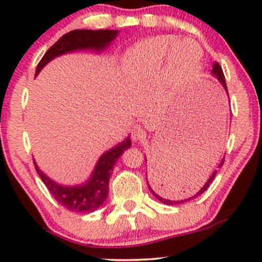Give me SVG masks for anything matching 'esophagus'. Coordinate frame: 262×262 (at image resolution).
<instances>
[{"instance_id": "obj_1", "label": "esophagus", "mask_w": 262, "mask_h": 262, "mask_svg": "<svg viewBox=\"0 0 262 262\" xmlns=\"http://www.w3.org/2000/svg\"><path fill=\"white\" fill-rule=\"evenodd\" d=\"M132 137H133L134 140H144L146 137V133L140 125H137V127H134L133 130H132Z\"/></svg>"}]
</instances>
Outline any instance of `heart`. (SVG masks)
<instances>
[{"label": "heart", "instance_id": "heart-1", "mask_svg": "<svg viewBox=\"0 0 262 262\" xmlns=\"http://www.w3.org/2000/svg\"><path fill=\"white\" fill-rule=\"evenodd\" d=\"M201 59L202 49L193 39H176L173 35H161L133 45L125 53L124 66L130 73L152 75L165 64V76L177 81L193 73L201 64Z\"/></svg>", "mask_w": 262, "mask_h": 262}]
</instances>
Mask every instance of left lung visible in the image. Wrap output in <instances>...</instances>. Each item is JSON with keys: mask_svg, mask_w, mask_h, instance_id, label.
I'll return each instance as SVG.
<instances>
[{"mask_svg": "<svg viewBox=\"0 0 262 262\" xmlns=\"http://www.w3.org/2000/svg\"><path fill=\"white\" fill-rule=\"evenodd\" d=\"M212 73L215 75V76L218 77V80L221 81L222 85L224 86L225 91L228 92V89H227V83H225V77H224V74H223V70H222L221 65L218 64V62H214L213 64V69H212ZM224 164V160L222 161V164L219 165V167L222 166V165ZM188 165H182L181 164H172V162H169V164H165V165H161V167H158V170L155 171L154 173H151V175L149 176L150 179V182H151V186L148 183V179H146V183H148V187L150 189V192H151L154 196L158 198L159 201L165 204H181L183 202H187V201H191L193 200V198H196L200 196V194H202L204 191H206L207 188L209 187V185L212 183L213 179H214L215 173H217V171H214V172L212 173V176L209 177L208 181L206 182V180H204V185L203 187L200 189V191L197 192L194 196L189 197L188 200H185V201H170L167 200V191H169L170 188H173V186L179 185V183H181L185 181L186 179H187V176H189V173H191V171H189Z\"/></svg>", "mask_w": 262, "mask_h": 262, "instance_id": "left-lung-1", "label": "left lung"}]
</instances>
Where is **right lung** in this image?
<instances>
[{
	"label": "right lung",
	"mask_w": 262,
	"mask_h": 262,
	"mask_svg": "<svg viewBox=\"0 0 262 262\" xmlns=\"http://www.w3.org/2000/svg\"><path fill=\"white\" fill-rule=\"evenodd\" d=\"M117 35V31L111 29H100V31H90V29H76L62 35L53 47L48 49L44 54L40 61L37 66L38 74L41 68L49 62L50 60L56 58L58 55L73 52L76 49H85V48H93L100 50L102 48L107 47L110 41H112ZM130 146V139H125L123 143L117 145L116 148L111 149L110 151L104 152L96 165L92 176L85 185L77 186V187H64L55 183L49 177H47L39 170L35 165L38 175L40 176L41 181L49 189L54 200L59 202L66 209L71 212L87 213L93 212L103 204L108 196V183H110V176L112 172L113 165L116 164L124 150Z\"/></svg>",
	"instance_id": "obj_1"
}]
</instances>
